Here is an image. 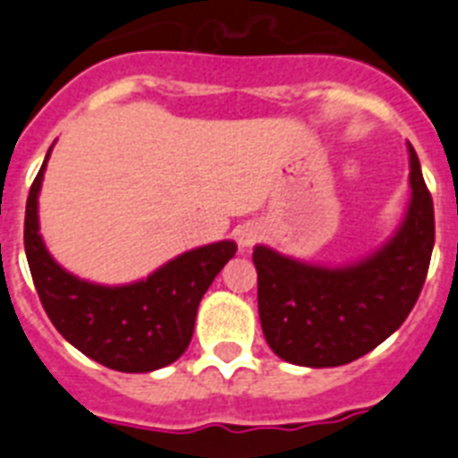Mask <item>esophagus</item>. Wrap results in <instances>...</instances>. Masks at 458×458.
<instances>
[{
  "label": "esophagus",
  "mask_w": 458,
  "mask_h": 458,
  "mask_svg": "<svg viewBox=\"0 0 458 458\" xmlns=\"http://www.w3.org/2000/svg\"><path fill=\"white\" fill-rule=\"evenodd\" d=\"M259 240H260V228L259 225H253V223H247V225H242V228L237 230V242H240L242 249L253 247Z\"/></svg>",
  "instance_id": "1"
}]
</instances>
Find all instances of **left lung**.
<instances>
[{"label": "left lung", "mask_w": 458, "mask_h": 458, "mask_svg": "<svg viewBox=\"0 0 458 458\" xmlns=\"http://www.w3.org/2000/svg\"><path fill=\"white\" fill-rule=\"evenodd\" d=\"M410 205L401 228L382 249L344 267L253 249L259 314L265 340L279 359L307 368H335L366 356L412 312L436 242L433 199L412 144Z\"/></svg>", "instance_id": "1"}]
</instances>
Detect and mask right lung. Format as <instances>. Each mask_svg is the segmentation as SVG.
Returning a JSON list of instances; mask_svg holds the SVG:
<instances>
[{"instance_id":"obj_1","label":"right lung","mask_w":458,"mask_h":458,"mask_svg":"<svg viewBox=\"0 0 458 458\" xmlns=\"http://www.w3.org/2000/svg\"><path fill=\"white\" fill-rule=\"evenodd\" d=\"M46 153L25 207V253L46 314L79 352L118 372H151L174 363L193 337L198 307L223 265L237 251L230 240L193 249L141 282L102 286L53 260L39 235V191Z\"/></svg>"}]
</instances>
